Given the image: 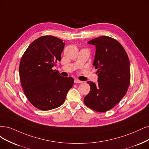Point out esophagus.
Instances as JSON below:
<instances>
[{"instance_id":"esophagus-1","label":"esophagus","mask_w":149,"mask_h":149,"mask_svg":"<svg viewBox=\"0 0 149 149\" xmlns=\"http://www.w3.org/2000/svg\"><path fill=\"white\" fill-rule=\"evenodd\" d=\"M74 83H75V84H82V83H83V81H80L79 80L75 79V80H74Z\"/></svg>"}]
</instances>
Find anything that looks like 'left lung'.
Instances as JSON below:
<instances>
[{
	"label": "left lung",
	"instance_id": "1",
	"mask_svg": "<svg viewBox=\"0 0 149 149\" xmlns=\"http://www.w3.org/2000/svg\"><path fill=\"white\" fill-rule=\"evenodd\" d=\"M88 43L96 46L93 65L97 69L98 82H87L90 91L84 103L93 111L104 112L116 106L128 91L130 60L122 45L111 37L101 36Z\"/></svg>",
	"mask_w": 149,
	"mask_h": 149
}]
</instances>
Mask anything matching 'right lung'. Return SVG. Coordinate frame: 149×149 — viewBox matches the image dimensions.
<instances>
[{
    "mask_svg": "<svg viewBox=\"0 0 149 149\" xmlns=\"http://www.w3.org/2000/svg\"><path fill=\"white\" fill-rule=\"evenodd\" d=\"M65 45L54 36H43L33 41L22 56L19 67L21 84L29 101L41 111L61 106L74 84L53 69L61 59Z\"/></svg>",
    "mask_w": 149,
    "mask_h": 149,
    "instance_id": "obj_1",
    "label": "right lung"
}]
</instances>
